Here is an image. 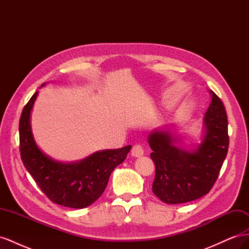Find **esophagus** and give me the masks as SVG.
<instances>
[{
  "label": "esophagus",
  "instance_id": "34e87169",
  "mask_svg": "<svg viewBox=\"0 0 249 249\" xmlns=\"http://www.w3.org/2000/svg\"><path fill=\"white\" fill-rule=\"evenodd\" d=\"M143 153H144V150H143V147L140 144L134 145L132 148V152H131L133 157H141L143 155Z\"/></svg>",
  "mask_w": 249,
  "mask_h": 249
}]
</instances>
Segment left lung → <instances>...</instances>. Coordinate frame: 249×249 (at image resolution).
<instances>
[{
	"label": "left lung",
	"instance_id": "obj_1",
	"mask_svg": "<svg viewBox=\"0 0 249 249\" xmlns=\"http://www.w3.org/2000/svg\"><path fill=\"white\" fill-rule=\"evenodd\" d=\"M212 101L203 117L200 144L189 150L178 147L169 131L149 134L150 158L156 165L153 192L162 201L177 205L200 198L212 189L229 149L228 116L223 103L212 90Z\"/></svg>",
	"mask_w": 249,
	"mask_h": 249
}]
</instances>
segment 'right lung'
Here are the masks:
<instances>
[{
  "mask_svg": "<svg viewBox=\"0 0 249 249\" xmlns=\"http://www.w3.org/2000/svg\"><path fill=\"white\" fill-rule=\"evenodd\" d=\"M37 94L38 91L27 103L19 119V152L22 163L53 202L73 209L92 205L106 189L111 172L124 161L132 146L96 152L73 163L53 160L37 146L31 131L30 116Z\"/></svg>",
  "mask_w": 249,
  "mask_h": 249,
  "instance_id": "obj_1",
  "label": "right lung"
}]
</instances>
